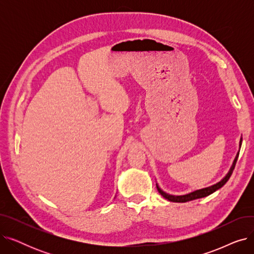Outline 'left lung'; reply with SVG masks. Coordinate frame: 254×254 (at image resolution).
<instances>
[{"instance_id": "1", "label": "left lung", "mask_w": 254, "mask_h": 254, "mask_svg": "<svg viewBox=\"0 0 254 254\" xmlns=\"http://www.w3.org/2000/svg\"><path fill=\"white\" fill-rule=\"evenodd\" d=\"M241 145H242V138L240 139V148H241ZM239 152H240V149L234 159L233 162V165L230 169V171L228 172V174H226L220 181H218L217 183L213 184L211 186H208V188H204V189H201V190H196L194 191H191V192H189V193H185V194H181V195H174V194H170V193H167L166 191H164L161 188H159V185L156 183V188H157V190L158 192L161 193L166 199H168V201L170 202H174V203H186V202H190V201H192V199H196V198H201V197H205V196H208L210 195L211 193L215 192L216 190H218L219 189H221L222 186L228 182V180L230 179L231 175L233 174V171L235 169V166H236V163H237V159H238V156H239Z\"/></svg>"}]
</instances>
